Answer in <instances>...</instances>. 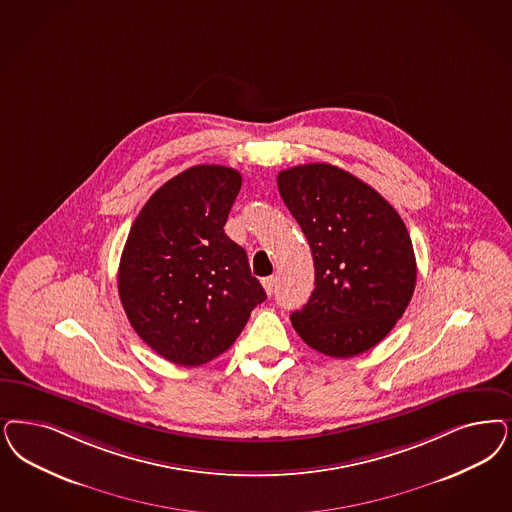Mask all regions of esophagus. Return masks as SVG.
<instances>
[{
  "mask_svg": "<svg viewBox=\"0 0 512 512\" xmlns=\"http://www.w3.org/2000/svg\"><path fill=\"white\" fill-rule=\"evenodd\" d=\"M263 287H265V291L268 295H272V291H274V278H272V276L263 278Z\"/></svg>",
  "mask_w": 512,
  "mask_h": 512,
  "instance_id": "obj_1",
  "label": "esophagus"
}]
</instances>
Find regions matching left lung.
Listing matches in <instances>:
<instances>
[{
    "mask_svg": "<svg viewBox=\"0 0 512 512\" xmlns=\"http://www.w3.org/2000/svg\"><path fill=\"white\" fill-rule=\"evenodd\" d=\"M278 189L316 268L314 293L291 314L295 331L336 359L371 350L405 314L416 287L401 215L371 185L325 162L283 170Z\"/></svg>",
    "mask_w": 512,
    "mask_h": 512,
    "instance_id": "1",
    "label": "left lung"
}]
</instances>
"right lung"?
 <instances>
[{
    "label": "right lung",
    "instance_id": "obj_1",
    "mask_svg": "<svg viewBox=\"0 0 512 512\" xmlns=\"http://www.w3.org/2000/svg\"><path fill=\"white\" fill-rule=\"evenodd\" d=\"M242 176L198 164L145 202L124 244L119 297L141 340L170 363L198 367L227 352L266 299L246 249L225 234Z\"/></svg>",
    "mask_w": 512,
    "mask_h": 512
}]
</instances>
